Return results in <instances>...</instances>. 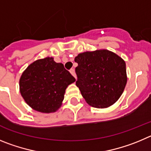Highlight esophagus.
<instances>
[{"label": "esophagus", "mask_w": 151, "mask_h": 151, "mask_svg": "<svg viewBox=\"0 0 151 151\" xmlns=\"http://www.w3.org/2000/svg\"><path fill=\"white\" fill-rule=\"evenodd\" d=\"M70 74H72L73 76H74V77H75V78H77V77H76V74H75V70H74V68H71L70 70Z\"/></svg>", "instance_id": "esophagus-1"}]
</instances>
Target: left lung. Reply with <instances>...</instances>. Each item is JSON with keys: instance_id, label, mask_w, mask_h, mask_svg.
Wrapping results in <instances>:
<instances>
[{"instance_id": "obj_1", "label": "left lung", "mask_w": 151, "mask_h": 151, "mask_svg": "<svg viewBox=\"0 0 151 151\" xmlns=\"http://www.w3.org/2000/svg\"><path fill=\"white\" fill-rule=\"evenodd\" d=\"M74 61L76 85L89 105L108 108L117 101L126 86V63L106 50L80 53Z\"/></svg>"}]
</instances>
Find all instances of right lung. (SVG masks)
Here are the masks:
<instances>
[{
  "label": "right lung",
  "mask_w": 151,
  "mask_h": 151,
  "mask_svg": "<svg viewBox=\"0 0 151 151\" xmlns=\"http://www.w3.org/2000/svg\"><path fill=\"white\" fill-rule=\"evenodd\" d=\"M75 81L63 64L47 57L35 61L23 72L19 81L20 92L35 111L54 112L61 106L68 86Z\"/></svg>",
  "instance_id": "add662e5"
}]
</instances>
